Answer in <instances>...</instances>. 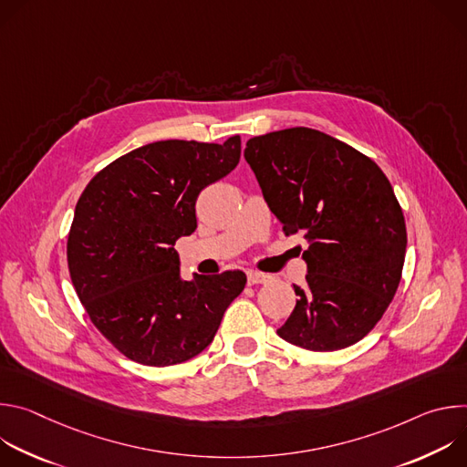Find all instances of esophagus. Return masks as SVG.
Segmentation results:
<instances>
[{"label":"esophagus","instance_id":"1","mask_svg":"<svg viewBox=\"0 0 467 467\" xmlns=\"http://www.w3.org/2000/svg\"><path fill=\"white\" fill-rule=\"evenodd\" d=\"M272 281V275L260 272H247V285H265Z\"/></svg>","mask_w":467,"mask_h":467}]
</instances>
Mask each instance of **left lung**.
<instances>
[{"instance_id":"8db88e82","label":"left lung","mask_w":467,"mask_h":467,"mask_svg":"<svg viewBox=\"0 0 467 467\" xmlns=\"http://www.w3.org/2000/svg\"><path fill=\"white\" fill-rule=\"evenodd\" d=\"M244 157L283 233L308 247L306 285L277 335L337 351L380 321L401 281L407 225L382 170L321 130L292 127L249 139Z\"/></svg>"}]
</instances>
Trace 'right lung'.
I'll use <instances>...</instances> for the list:
<instances>
[{
	"label": "right lung",
	"mask_w": 467,
	"mask_h": 467,
	"mask_svg": "<svg viewBox=\"0 0 467 467\" xmlns=\"http://www.w3.org/2000/svg\"><path fill=\"white\" fill-rule=\"evenodd\" d=\"M240 137L161 140L121 155L83 190L66 245L74 288L96 328L127 358L173 366L202 353L244 272L181 281L177 238L195 231V199L231 173Z\"/></svg>",
	"instance_id": "1"
}]
</instances>
